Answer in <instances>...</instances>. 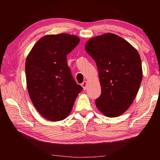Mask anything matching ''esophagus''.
<instances>
[{"instance_id":"1","label":"esophagus","mask_w":160,"mask_h":160,"mask_svg":"<svg viewBox=\"0 0 160 160\" xmlns=\"http://www.w3.org/2000/svg\"><path fill=\"white\" fill-rule=\"evenodd\" d=\"M81 86L82 87L83 90H85L87 89V87H88V82H87V81H84V82L81 84Z\"/></svg>"}]
</instances>
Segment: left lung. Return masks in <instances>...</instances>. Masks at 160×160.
Returning <instances> with one entry per match:
<instances>
[{
	"instance_id": "left-lung-1",
	"label": "left lung",
	"mask_w": 160,
	"mask_h": 160,
	"mask_svg": "<svg viewBox=\"0 0 160 160\" xmlns=\"http://www.w3.org/2000/svg\"><path fill=\"white\" fill-rule=\"evenodd\" d=\"M85 50L97 64L102 93L96 106L107 117H117L128 110L142 78L140 54L123 38L107 33L91 38Z\"/></svg>"
}]
</instances>
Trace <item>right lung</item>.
Returning <instances> with one entry per match:
<instances>
[{"label":"right lung","mask_w":160,"mask_h":160,"mask_svg":"<svg viewBox=\"0 0 160 160\" xmlns=\"http://www.w3.org/2000/svg\"><path fill=\"white\" fill-rule=\"evenodd\" d=\"M79 42L75 35H46L34 44L26 58L29 97L37 112L47 120L67 118L82 90L72 78L66 61V56Z\"/></svg>","instance_id":"1"}]
</instances>
